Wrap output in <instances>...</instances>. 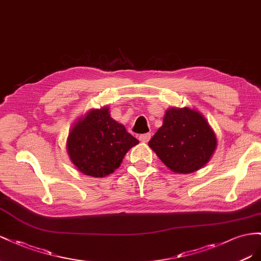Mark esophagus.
Listing matches in <instances>:
<instances>
[{"label":"esophagus","instance_id":"1","mask_svg":"<svg viewBox=\"0 0 261 261\" xmlns=\"http://www.w3.org/2000/svg\"><path fill=\"white\" fill-rule=\"evenodd\" d=\"M150 139H151V133H144V135H141L139 137V140L141 141V142H144V143L148 142Z\"/></svg>","mask_w":261,"mask_h":261}]
</instances>
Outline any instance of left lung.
Here are the masks:
<instances>
[{"label": "left lung", "mask_w": 261, "mask_h": 261, "mask_svg": "<svg viewBox=\"0 0 261 261\" xmlns=\"http://www.w3.org/2000/svg\"><path fill=\"white\" fill-rule=\"evenodd\" d=\"M217 136L203 115L189 107H170L163 125L148 146L165 165L177 174L197 172L217 150Z\"/></svg>", "instance_id": "left-lung-1"}]
</instances>
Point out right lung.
Wrapping results in <instances>:
<instances>
[{
  "label": "right lung",
  "mask_w": 261,
  "mask_h": 261,
  "mask_svg": "<svg viewBox=\"0 0 261 261\" xmlns=\"http://www.w3.org/2000/svg\"><path fill=\"white\" fill-rule=\"evenodd\" d=\"M139 140L110 117L108 106L91 109L73 124L66 151L81 173L105 177L121 165L124 155Z\"/></svg>",
  "instance_id": "obj_1"
}]
</instances>
